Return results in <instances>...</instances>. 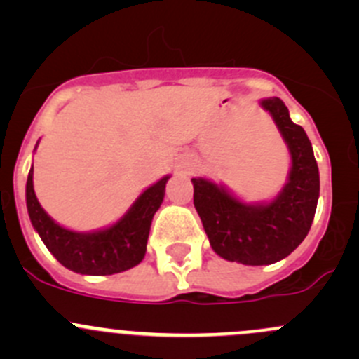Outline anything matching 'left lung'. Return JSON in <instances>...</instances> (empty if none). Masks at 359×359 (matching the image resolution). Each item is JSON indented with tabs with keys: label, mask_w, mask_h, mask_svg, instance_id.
I'll return each instance as SVG.
<instances>
[{
	"label": "left lung",
	"mask_w": 359,
	"mask_h": 359,
	"mask_svg": "<svg viewBox=\"0 0 359 359\" xmlns=\"http://www.w3.org/2000/svg\"><path fill=\"white\" fill-rule=\"evenodd\" d=\"M273 116L292 158L288 182L269 203L247 205L212 180L193 179L194 206L213 252L245 266L285 259L307 236L320 198V172L302 126L290 119L278 97L260 100Z\"/></svg>",
	"instance_id": "8db88e82"
}]
</instances>
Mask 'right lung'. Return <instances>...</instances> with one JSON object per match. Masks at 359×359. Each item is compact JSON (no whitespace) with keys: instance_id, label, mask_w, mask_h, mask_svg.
Segmentation results:
<instances>
[{"instance_id":"obj_1","label":"right lung","mask_w":359,"mask_h":359,"mask_svg":"<svg viewBox=\"0 0 359 359\" xmlns=\"http://www.w3.org/2000/svg\"><path fill=\"white\" fill-rule=\"evenodd\" d=\"M170 177L147 187L116 224L93 233H76L59 226L39 205L32 187V166L25 184L29 219L52 255L79 274L106 276L135 267L146 255L154 213L165 198Z\"/></svg>"}]
</instances>
